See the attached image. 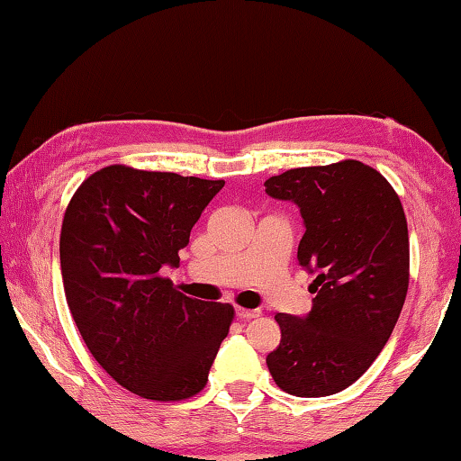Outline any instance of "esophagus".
I'll use <instances>...</instances> for the list:
<instances>
[{"label": "esophagus", "mask_w": 461, "mask_h": 461, "mask_svg": "<svg viewBox=\"0 0 461 461\" xmlns=\"http://www.w3.org/2000/svg\"><path fill=\"white\" fill-rule=\"evenodd\" d=\"M236 315H238V319H256V317H260L262 315V311L260 309H244V307H238L236 309Z\"/></svg>", "instance_id": "1"}]
</instances>
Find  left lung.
Returning a JSON list of instances; mask_svg holds the SVG:
<instances>
[{
	"label": "left lung",
	"mask_w": 461,
	"mask_h": 461,
	"mask_svg": "<svg viewBox=\"0 0 461 461\" xmlns=\"http://www.w3.org/2000/svg\"><path fill=\"white\" fill-rule=\"evenodd\" d=\"M267 193L299 205L305 236L296 260L315 280L305 317L278 313L272 378L294 396H330L376 360L409 288V230L401 199L360 160L291 168L270 176Z\"/></svg>",
	"instance_id": "obj_1"
}]
</instances>
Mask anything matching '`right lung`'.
I'll use <instances>...</instances> for the list:
<instances>
[{"label":"right lung","mask_w":461,"mask_h":461,"mask_svg":"<svg viewBox=\"0 0 461 461\" xmlns=\"http://www.w3.org/2000/svg\"><path fill=\"white\" fill-rule=\"evenodd\" d=\"M225 181L112 165L85 178L60 230V270L83 341L109 376L142 399L201 393L233 321L230 303L176 291L193 225Z\"/></svg>","instance_id":"obj_1"}]
</instances>
